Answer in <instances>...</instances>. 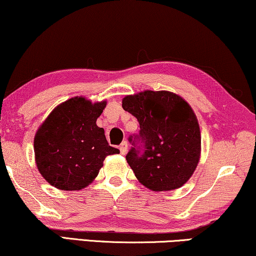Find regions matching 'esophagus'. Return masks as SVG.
<instances>
[{
	"label": "esophagus",
	"mask_w": 256,
	"mask_h": 256,
	"mask_svg": "<svg viewBox=\"0 0 256 256\" xmlns=\"http://www.w3.org/2000/svg\"><path fill=\"white\" fill-rule=\"evenodd\" d=\"M120 154H123V156H125V154L128 153V142H124L120 144Z\"/></svg>",
	"instance_id": "esophagus-1"
}]
</instances>
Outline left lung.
Returning a JSON list of instances; mask_svg holds the SVG:
<instances>
[{
    "label": "left lung",
    "instance_id": "left-lung-1",
    "mask_svg": "<svg viewBox=\"0 0 256 256\" xmlns=\"http://www.w3.org/2000/svg\"><path fill=\"white\" fill-rule=\"evenodd\" d=\"M122 106L138 120L139 136L145 144L142 156L134 147L126 156L138 181L156 192L181 188L200 159V130L192 108L168 90L126 95Z\"/></svg>",
    "mask_w": 256,
    "mask_h": 256
}]
</instances>
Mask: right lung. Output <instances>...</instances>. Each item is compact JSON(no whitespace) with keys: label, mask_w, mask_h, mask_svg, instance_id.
<instances>
[{"label":"right lung","mask_w":256,"mask_h":256,"mask_svg":"<svg viewBox=\"0 0 256 256\" xmlns=\"http://www.w3.org/2000/svg\"><path fill=\"white\" fill-rule=\"evenodd\" d=\"M106 106V100L92 103L84 96L72 97L56 106L38 128L34 161L52 186L66 192L84 189L98 175L104 159L120 153L96 124Z\"/></svg>","instance_id":"right-lung-1"}]
</instances>
